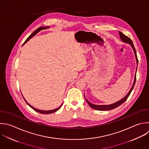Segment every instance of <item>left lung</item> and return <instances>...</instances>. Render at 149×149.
<instances>
[{"label":"left lung","mask_w":149,"mask_h":149,"mask_svg":"<svg viewBox=\"0 0 149 149\" xmlns=\"http://www.w3.org/2000/svg\"><path fill=\"white\" fill-rule=\"evenodd\" d=\"M119 36H120V38L121 39V40L125 42H126V43H128L129 44L132 48L133 49V51H134V55H135V56H136V63L137 64L138 63V59H137V54H136V49L134 48V47L133 45V42L132 41V40L129 38L128 37H127L126 36H125V34H123L122 33H121L120 31H119ZM136 71H137V68H136ZM136 73L135 74V76H134V82H133V84L132 85V87H131L130 90H129V93L127 94V95L124 97L123 98L122 100H120V101L115 102V103H113L112 104H111V105H95V104H93L92 103H91L90 102H89L86 98V101L87 102L88 104L90 105V107H91L92 108L94 109H96V110H99V111H107V110H111V109H113L116 107H118V106H119L120 105H121L122 104H123L124 102H125L127 100V98L129 97V95L130 94L132 90L133 89V87H134V86L135 84V83H136Z\"/></svg>","instance_id":"obj_1"}]
</instances>
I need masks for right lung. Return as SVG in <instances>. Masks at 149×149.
I'll list each match as a JSON object with an SVG mask.
<instances>
[{"mask_svg":"<svg viewBox=\"0 0 149 149\" xmlns=\"http://www.w3.org/2000/svg\"><path fill=\"white\" fill-rule=\"evenodd\" d=\"M47 28H49L48 27H40V28H38V29H37L36 30H35L27 38V40L25 41V42H24V44H23V45L24 44H25L26 42H27V41H28L31 38H32L33 36H34L37 33H38L40 31H41V30H44V29H46ZM24 98V97H23ZM24 100L26 101V100L24 99ZM26 102H27V104L31 107V108H32L34 110H35L36 111H37V112H39V113H45V114H48V113H53V112H56V111H57L58 110H59V109H60V108L62 107V104L59 107V108H56V109H52V110H48V111H44V110H41V109H36V108H34L33 106H31L30 104H29L26 101Z\"/></svg>","mask_w":149,"mask_h":149,"instance_id":"add662e5","label":"right lung"}]
</instances>
